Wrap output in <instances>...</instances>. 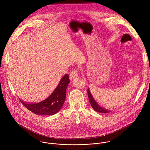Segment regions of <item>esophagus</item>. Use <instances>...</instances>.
Instances as JSON below:
<instances>
[{
    "label": "esophagus",
    "instance_id": "34e87169",
    "mask_svg": "<svg viewBox=\"0 0 150 150\" xmlns=\"http://www.w3.org/2000/svg\"><path fill=\"white\" fill-rule=\"evenodd\" d=\"M78 76V71L76 69L73 70L70 74H69V78L71 80H74V79L76 78Z\"/></svg>",
    "mask_w": 150,
    "mask_h": 150
}]
</instances>
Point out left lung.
<instances>
[{"instance_id":"1","label":"left lung","mask_w":150,"mask_h":150,"mask_svg":"<svg viewBox=\"0 0 150 150\" xmlns=\"http://www.w3.org/2000/svg\"><path fill=\"white\" fill-rule=\"evenodd\" d=\"M87 91H88V98H89V101H90V104L92 106L93 109L95 111H96L97 112H99V113H109L111 112L109 110H108V109L103 108V107H101V105H100L97 103V102L94 99V97H93L92 94H91V92H90L88 88Z\"/></svg>"}]
</instances>
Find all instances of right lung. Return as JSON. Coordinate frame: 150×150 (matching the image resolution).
Returning <instances> with one entry per match:
<instances>
[{"instance_id": "add662e5", "label": "right lung", "mask_w": 150, "mask_h": 150, "mask_svg": "<svg viewBox=\"0 0 150 150\" xmlns=\"http://www.w3.org/2000/svg\"><path fill=\"white\" fill-rule=\"evenodd\" d=\"M68 74L64 75L53 92L45 100L36 103H28L21 101L25 108L38 115H53L59 112L66 98V90L69 83Z\"/></svg>"}]
</instances>
